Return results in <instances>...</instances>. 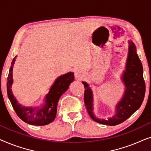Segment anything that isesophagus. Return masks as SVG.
I'll return each mask as SVG.
<instances>
[{"label":"esophagus","instance_id":"obj_1","mask_svg":"<svg viewBox=\"0 0 151 151\" xmlns=\"http://www.w3.org/2000/svg\"><path fill=\"white\" fill-rule=\"evenodd\" d=\"M74 76H75V78L76 79H77L78 80H81L82 78L84 77V76H85V73H84V72L83 71H82V70H76L75 71V74H74Z\"/></svg>","mask_w":151,"mask_h":151}]
</instances>
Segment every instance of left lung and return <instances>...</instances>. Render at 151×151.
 Masks as SVG:
<instances>
[{
	"instance_id": "left-lung-1",
	"label": "left lung",
	"mask_w": 151,
	"mask_h": 151,
	"mask_svg": "<svg viewBox=\"0 0 151 151\" xmlns=\"http://www.w3.org/2000/svg\"><path fill=\"white\" fill-rule=\"evenodd\" d=\"M129 51L125 70L121 76L125 89L121 100L115 106V113L108 119L96 117L93 113V93L86 82H82L85 91L84 104L90 117L96 122L104 125L115 126L124 122L141 106L145 95V82L143 78V67L131 40L129 41Z\"/></svg>"
}]
</instances>
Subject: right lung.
Returning <instances> with one entry per match:
<instances>
[{
    "instance_id": "add662e5",
    "label": "right lung",
    "mask_w": 151,
    "mask_h": 151,
    "mask_svg": "<svg viewBox=\"0 0 151 151\" xmlns=\"http://www.w3.org/2000/svg\"><path fill=\"white\" fill-rule=\"evenodd\" d=\"M17 55L12 62L7 82V92L10 102L16 114L22 121L29 124L44 126L52 122L56 117L57 106L62 95L67 91L74 80L73 72L64 74L57 78L45 96L44 102L40 106H24L18 103L12 91L13 84V67Z\"/></svg>"
}]
</instances>
